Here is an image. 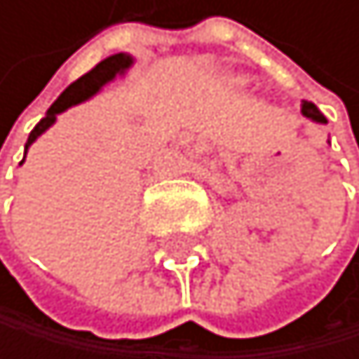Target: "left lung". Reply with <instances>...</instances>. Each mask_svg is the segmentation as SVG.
Wrapping results in <instances>:
<instances>
[{"label":"left lung","mask_w":359,"mask_h":359,"mask_svg":"<svg viewBox=\"0 0 359 359\" xmlns=\"http://www.w3.org/2000/svg\"><path fill=\"white\" fill-rule=\"evenodd\" d=\"M302 112H304V116H308V118L317 121V123H326V116L319 112V109H317V105H315V103H310V101H304V103H302Z\"/></svg>","instance_id":"left-lung-1"}]
</instances>
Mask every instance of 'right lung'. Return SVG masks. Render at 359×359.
<instances>
[{
	"label": "right lung",
	"instance_id": "obj_1",
	"mask_svg": "<svg viewBox=\"0 0 359 359\" xmlns=\"http://www.w3.org/2000/svg\"><path fill=\"white\" fill-rule=\"evenodd\" d=\"M130 65H133V55L114 53V55H109V57H105V60L98 62L92 72H87L85 76L78 78L76 83H72L60 96H57V101H55L49 109H46V116L31 130L29 141H26V148H29L35 139H38L42 133H46V130H49V128L55 123V116H57V114L65 112L67 107H72V105H78V103L87 101V98H89V96H94L105 83L114 81L116 74H123ZM22 161H24V159H22ZM22 161H20V164H22Z\"/></svg>",
	"mask_w": 359,
	"mask_h": 359
}]
</instances>
